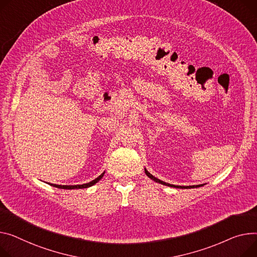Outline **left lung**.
<instances>
[{"label": "left lung", "instance_id": "1", "mask_svg": "<svg viewBox=\"0 0 257 257\" xmlns=\"http://www.w3.org/2000/svg\"><path fill=\"white\" fill-rule=\"evenodd\" d=\"M145 173H146V175L150 178V179H152L153 181H155V182H157V183H160V184H162V185H165V186H169V187H174V188H182V189H188V188H189V189H191V188H198V187H201V186H203V184H201V185H193V186H176V185H172V184H168V183H165V182H163V181H161V180H159V179H157V178H155L154 176H152L148 170L145 168Z\"/></svg>", "mask_w": 257, "mask_h": 257}]
</instances>
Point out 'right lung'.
<instances>
[{"label": "right lung", "mask_w": 257, "mask_h": 257, "mask_svg": "<svg viewBox=\"0 0 257 257\" xmlns=\"http://www.w3.org/2000/svg\"><path fill=\"white\" fill-rule=\"evenodd\" d=\"M103 175H104V173L101 174L97 179L91 181L90 183L82 184V185H74V186H72V185H56V184H51V186L60 188V189H82V188H89V187L95 185L97 182H99V181L102 179V177H103ZM48 184H49V183H48Z\"/></svg>", "instance_id": "1"}]
</instances>
